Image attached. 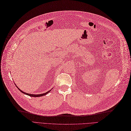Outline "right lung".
Masks as SVG:
<instances>
[{"label":"right lung","mask_w":131,"mask_h":131,"mask_svg":"<svg viewBox=\"0 0 131 131\" xmlns=\"http://www.w3.org/2000/svg\"><path fill=\"white\" fill-rule=\"evenodd\" d=\"M16 85V84H15ZM16 86H17V85H16ZM17 88L18 89V90L20 91L21 92H22L23 93H24V94H26V95H29V96H33V97H39V96H43V95H45L46 94H47L48 93H49L50 92V91H51V90H50V91H47V92H46V93H42V94H29V93H25V92H23V91H22L21 90H20L19 89L18 87L17 86Z\"/></svg>","instance_id":"add662e5"}]
</instances>
